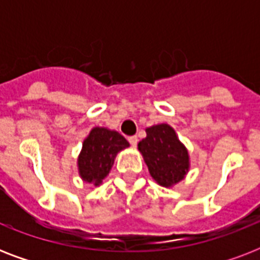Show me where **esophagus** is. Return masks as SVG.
<instances>
[{
	"label": "esophagus",
	"instance_id": "esophagus-1",
	"mask_svg": "<svg viewBox=\"0 0 260 260\" xmlns=\"http://www.w3.org/2000/svg\"><path fill=\"white\" fill-rule=\"evenodd\" d=\"M128 142H129V144L132 147H136L138 146V136H129V138H128Z\"/></svg>",
	"mask_w": 260,
	"mask_h": 260
}]
</instances>
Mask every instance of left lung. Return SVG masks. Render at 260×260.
<instances>
[{
    "label": "left lung",
    "mask_w": 260,
    "mask_h": 260,
    "mask_svg": "<svg viewBox=\"0 0 260 260\" xmlns=\"http://www.w3.org/2000/svg\"><path fill=\"white\" fill-rule=\"evenodd\" d=\"M147 136L139 143L151 177L160 186L171 187L185 178L189 171V154L167 124H158L146 129Z\"/></svg>",
    "instance_id": "1"
}]
</instances>
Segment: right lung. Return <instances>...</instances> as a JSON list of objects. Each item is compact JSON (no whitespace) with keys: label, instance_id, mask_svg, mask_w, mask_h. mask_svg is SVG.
I'll use <instances>...</instances> for the list:
<instances>
[{"label":"right lung","instance_id":"right-lung-1","mask_svg":"<svg viewBox=\"0 0 260 260\" xmlns=\"http://www.w3.org/2000/svg\"><path fill=\"white\" fill-rule=\"evenodd\" d=\"M129 147L126 139L116 131L95 126L85 139L78 158L79 175L85 182L98 186L109 174L118 151Z\"/></svg>","mask_w":260,"mask_h":260}]
</instances>
